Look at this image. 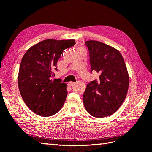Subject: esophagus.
<instances>
[{"label": "esophagus", "instance_id": "esophagus-1", "mask_svg": "<svg viewBox=\"0 0 152 152\" xmlns=\"http://www.w3.org/2000/svg\"><path fill=\"white\" fill-rule=\"evenodd\" d=\"M74 83H75V82H69V83H68V84H69V86L70 87H71V86H72L73 85H74Z\"/></svg>", "mask_w": 152, "mask_h": 152}]
</instances>
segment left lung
<instances>
[{
    "mask_svg": "<svg viewBox=\"0 0 152 152\" xmlns=\"http://www.w3.org/2000/svg\"><path fill=\"white\" fill-rule=\"evenodd\" d=\"M91 71L100 74L98 80L87 85L83 95L85 108L93 117L102 118L118 110L127 96L129 73L120 52L96 40L86 42Z\"/></svg>",
    "mask_w": 152,
    "mask_h": 152,
    "instance_id": "8db88e82",
    "label": "left lung"
}]
</instances>
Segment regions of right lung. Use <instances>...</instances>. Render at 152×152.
<instances>
[{
	"mask_svg": "<svg viewBox=\"0 0 152 152\" xmlns=\"http://www.w3.org/2000/svg\"><path fill=\"white\" fill-rule=\"evenodd\" d=\"M75 40L47 39L34 45L23 57L18 74V87L28 108L43 117L53 115L63 107L66 84L52 80L63 51Z\"/></svg>",
	"mask_w": 152,
	"mask_h": 152,
	"instance_id": "1",
	"label": "right lung"
}]
</instances>
